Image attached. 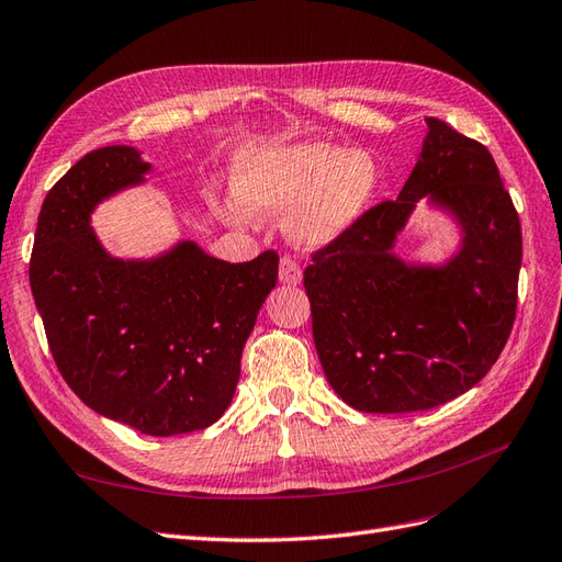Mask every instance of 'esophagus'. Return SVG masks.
<instances>
[{"mask_svg":"<svg viewBox=\"0 0 562 562\" xmlns=\"http://www.w3.org/2000/svg\"><path fill=\"white\" fill-rule=\"evenodd\" d=\"M303 280L301 266L292 259V256H282L280 261V282L282 284H299Z\"/></svg>","mask_w":562,"mask_h":562,"instance_id":"34e87169","label":"esophagus"}]
</instances>
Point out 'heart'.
Instances as JSON below:
<instances>
[{
	"instance_id": "1",
	"label": "heart",
	"mask_w": 562,
	"mask_h": 562,
	"mask_svg": "<svg viewBox=\"0 0 562 562\" xmlns=\"http://www.w3.org/2000/svg\"><path fill=\"white\" fill-rule=\"evenodd\" d=\"M237 202L221 204V214L245 226L249 212L290 216V233L303 247H325L344 237L370 210L379 190V167L364 150L331 143L247 150L233 165Z\"/></svg>"
}]
</instances>
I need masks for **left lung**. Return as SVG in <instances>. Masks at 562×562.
<instances>
[{"label":"left lung","instance_id":"obj_1","mask_svg":"<svg viewBox=\"0 0 562 562\" xmlns=\"http://www.w3.org/2000/svg\"><path fill=\"white\" fill-rule=\"evenodd\" d=\"M426 124L397 200L367 210L303 272L317 358L336 395L360 412L450 403L492 370L516 319L522 233L499 169L483 143L436 117ZM422 196L462 228V249L442 267L392 254Z\"/></svg>","mask_w":562,"mask_h":562}]
</instances>
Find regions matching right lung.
Wrapping results in <instances>:
<instances>
[{"instance_id":"add662e5","label":"right lung","mask_w":562,"mask_h":562,"mask_svg":"<svg viewBox=\"0 0 562 562\" xmlns=\"http://www.w3.org/2000/svg\"><path fill=\"white\" fill-rule=\"evenodd\" d=\"M148 171L130 146L99 148L70 167L44 198L30 286L75 395L112 422L167 438L228 409L280 256L228 263L179 243L148 261L112 259L89 226L93 206Z\"/></svg>"}]
</instances>
